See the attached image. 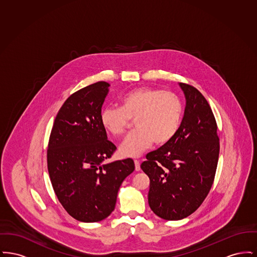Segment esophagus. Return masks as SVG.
<instances>
[{
    "mask_svg": "<svg viewBox=\"0 0 257 257\" xmlns=\"http://www.w3.org/2000/svg\"><path fill=\"white\" fill-rule=\"evenodd\" d=\"M135 170L137 171H140L141 170V164H140V161H138V160H135Z\"/></svg>",
    "mask_w": 257,
    "mask_h": 257,
    "instance_id": "obj_1",
    "label": "esophagus"
}]
</instances>
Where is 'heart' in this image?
Listing matches in <instances>:
<instances>
[{
  "label": "heart",
  "instance_id": "obj_1",
  "mask_svg": "<svg viewBox=\"0 0 257 257\" xmlns=\"http://www.w3.org/2000/svg\"><path fill=\"white\" fill-rule=\"evenodd\" d=\"M183 113L179 97L167 90L139 87L123 95L120 107H106L101 110L100 121L113 137H121L135 119L138 129L120 146L125 157H139L155 143L168 144L178 131Z\"/></svg>",
  "mask_w": 257,
  "mask_h": 257
}]
</instances>
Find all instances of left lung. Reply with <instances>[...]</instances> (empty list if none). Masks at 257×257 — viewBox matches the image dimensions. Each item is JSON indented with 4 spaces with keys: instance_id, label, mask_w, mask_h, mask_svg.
<instances>
[{
    "instance_id": "left-lung-1",
    "label": "left lung",
    "mask_w": 257,
    "mask_h": 257,
    "mask_svg": "<svg viewBox=\"0 0 257 257\" xmlns=\"http://www.w3.org/2000/svg\"><path fill=\"white\" fill-rule=\"evenodd\" d=\"M179 86L186 97L180 127L141 165L150 179L149 206L167 220H182L201 205L214 182L220 153L218 126L207 100L196 87Z\"/></svg>"
}]
</instances>
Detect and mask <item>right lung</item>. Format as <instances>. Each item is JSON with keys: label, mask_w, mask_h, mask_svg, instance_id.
Here are the masks:
<instances>
[{"label": "right lung", "mask_w": 257, "mask_h": 257, "mask_svg": "<svg viewBox=\"0 0 257 257\" xmlns=\"http://www.w3.org/2000/svg\"><path fill=\"white\" fill-rule=\"evenodd\" d=\"M109 86L102 81L71 94L50 134L47 167L53 189L66 212L84 222L110 216L120 185L135 170L130 158L104 163L116 149L100 121Z\"/></svg>", "instance_id": "1"}]
</instances>
